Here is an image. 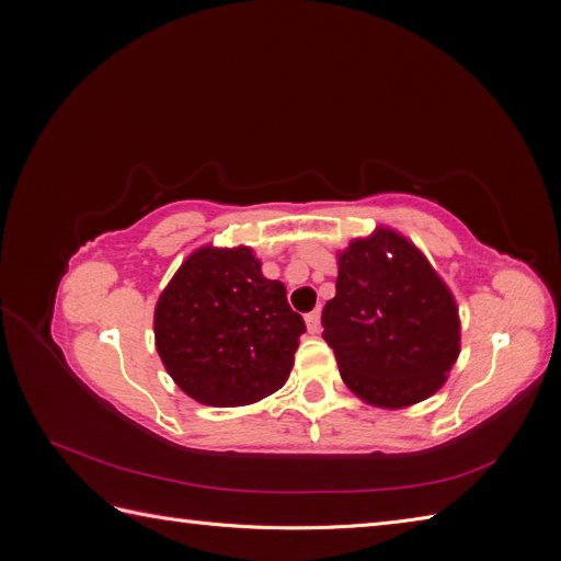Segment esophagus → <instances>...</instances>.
I'll list each match as a JSON object with an SVG mask.
<instances>
[{
  "mask_svg": "<svg viewBox=\"0 0 561 561\" xmlns=\"http://www.w3.org/2000/svg\"><path fill=\"white\" fill-rule=\"evenodd\" d=\"M307 325H309V332H313V334L320 332V309L307 313Z\"/></svg>",
  "mask_w": 561,
  "mask_h": 561,
  "instance_id": "obj_1",
  "label": "esophagus"
}]
</instances>
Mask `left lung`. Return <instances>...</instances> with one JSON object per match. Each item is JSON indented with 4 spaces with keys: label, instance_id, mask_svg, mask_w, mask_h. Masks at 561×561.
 Here are the masks:
<instances>
[{
    "label": "left lung",
    "instance_id": "1",
    "mask_svg": "<svg viewBox=\"0 0 561 561\" xmlns=\"http://www.w3.org/2000/svg\"><path fill=\"white\" fill-rule=\"evenodd\" d=\"M336 268L322 339L351 393L381 410L435 396L461 353V318L426 254L379 225L336 252Z\"/></svg>",
    "mask_w": 561,
    "mask_h": 561
}]
</instances>
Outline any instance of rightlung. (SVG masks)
<instances>
[{
    "mask_svg": "<svg viewBox=\"0 0 561 561\" xmlns=\"http://www.w3.org/2000/svg\"><path fill=\"white\" fill-rule=\"evenodd\" d=\"M304 318L252 248H196L154 307L161 363L186 396L243 407L276 393L295 365Z\"/></svg>",
    "mask_w": 561,
    "mask_h": 561,
    "instance_id": "right-lung-1",
    "label": "right lung"
}]
</instances>
